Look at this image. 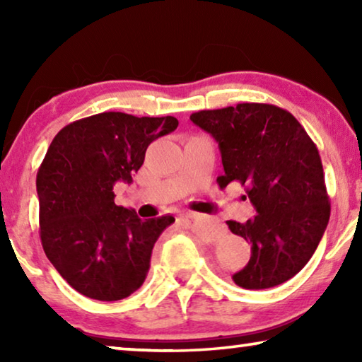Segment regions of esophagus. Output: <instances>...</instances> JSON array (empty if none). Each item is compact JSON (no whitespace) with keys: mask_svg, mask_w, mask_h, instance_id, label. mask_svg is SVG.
Here are the masks:
<instances>
[{"mask_svg":"<svg viewBox=\"0 0 362 362\" xmlns=\"http://www.w3.org/2000/svg\"><path fill=\"white\" fill-rule=\"evenodd\" d=\"M199 217H201L199 214H194V212H187V214H183V216H180V218H183V220H196Z\"/></svg>","mask_w":362,"mask_h":362,"instance_id":"obj_1","label":"esophagus"}]
</instances>
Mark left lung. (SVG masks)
<instances>
[{"label": "left lung", "mask_w": 362, "mask_h": 362, "mask_svg": "<svg viewBox=\"0 0 362 362\" xmlns=\"http://www.w3.org/2000/svg\"><path fill=\"white\" fill-rule=\"evenodd\" d=\"M217 140L225 188L240 182L255 214L246 223L228 220L250 246V260L233 281L268 289L302 269L320 244L330 216L322 163L313 140L287 112L269 103H238L189 116Z\"/></svg>", "instance_id": "obj_1"}]
</instances>
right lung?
<instances>
[{"label":"right lung","instance_id":"1","mask_svg":"<svg viewBox=\"0 0 362 362\" xmlns=\"http://www.w3.org/2000/svg\"><path fill=\"white\" fill-rule=\"evenodd\" d=\"M179 126L174 116L105 112L66 124L36 175L46 257L83 296L115 302L144 284L151 250L173 216L140 220L115 204L113 185L132 182L153 140Z\"/></svg>","mask_w":362,"mask_h":362}]
</instances>
